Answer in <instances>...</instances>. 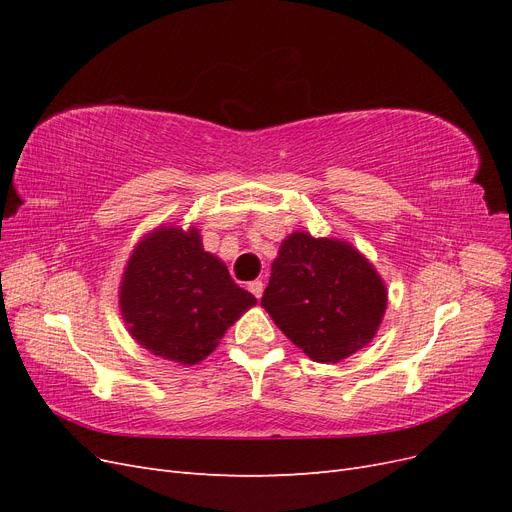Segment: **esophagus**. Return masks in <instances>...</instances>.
Here are the masks:
<instances>
[{
    "label": "esophagus",
    "instance_id": "1",
    "mask_svg": "<svg viewBox=\"0 0 512 512\" xmlns=\"http://www.w3.org/2000/svg\"><path fill=\"white\" fill-rule=\"evenodd\" d=\"M247 290H250L256 299H260L262 297V290H265V284H262L260 280H254V282L247 284Z\"/></svg>",
    "mask_w": 512,
    "mask_h": 512
}]
</instances>
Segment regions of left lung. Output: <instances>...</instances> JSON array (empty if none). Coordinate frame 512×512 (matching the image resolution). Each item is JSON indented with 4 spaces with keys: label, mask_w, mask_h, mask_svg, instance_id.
I'll return each mask as SVG.
<instances>
[{
    "label": "left lung",
    "mask_w": 512,
    "mask_h": 512,
    "mask_svg": "<svg viewBox=\"0 0 512 512\" xmlns=\"http://www.w3.org/2000/svg\"><path fill=\"white\" fill-rule=\"evenodd\" d=\"M260 305L309 359L337 363L376 335L386 288L352 245L294 232L273 262Z\"/></svg>",
    "instance_id": "left-lung-1"
}]
</instances>
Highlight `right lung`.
Segmentation results:
<instances>
[{"label":"right lung","mask_w":512,"mask_h":512,"mask_svg":"<svg viewBox=\"0 0 512 512\" xmlns=\"http://www.w3.org/2000/svg\"><path fill=\"white\" fill-rule=\"evenodd\" d=\"M119 305L138 344L168 361L194 365L256 305V297L203 250L196 230L158 228L134 250Z\"/></svg>","instance_id":"obj_1"}]
</instances>
